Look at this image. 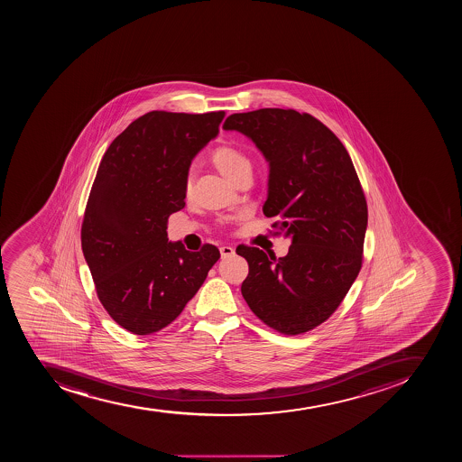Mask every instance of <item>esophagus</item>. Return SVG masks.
Listing matches in <instances>:
<instances>
[{
    "label": "esophagus",
    "instance_id": "34e87169",
    "mask_svg": "<svg viewBox=\"0 0 462 462\" xmlns=\"http://www.w3.org/2000/svg\"><path fill=\"white\" fill-rule=\"evenodd\" d=\"M220 254L221 258L233 257V255H235V249H233L232 246L229 245H223L220 246Z\"/></svg>",
    "mask_w": 462,
    "mask_h": 462
}]
</instances>
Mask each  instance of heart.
<instances>
[{
	"instance_id": "1",
	"label": "heart",
	"mask_w": 462,
	"mask_h": 462,
	"mask_svg": "<svg viewBox=\"0 0 462 462\" xmlns=\"http://www.w3.org/2000/svg\"><path fill=\"white\" fill-rule=\"evenodd\" d=\"M209 161L233 184L249 179L253 174L251 160L241 149L232 144H221L216 147L209 155ZM190 192H192V180L189 179L186 183V193L190 195Z\"/></svg>"
}]
</instances>
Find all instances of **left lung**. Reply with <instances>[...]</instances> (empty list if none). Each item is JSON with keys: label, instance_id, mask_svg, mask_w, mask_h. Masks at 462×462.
<instances>
[{"label": "left lung", "instance_id": "8db88e82", "mask_svg": "<svg viewBox=\"0 0 462 462\" xmlns=\"http://www.w3.org/2000/svg\"><path fill=\"white\" fill-rule=\"evenodd\" d=\"M223 128L253 140L269 162L265 217L290 237L285 257L239 245L249 273L242 295L254 315L285 335L310 331L337 310L359 274L367 207L346 147L327 125L294 109L233 114Z\"/></svg>", "mask_w": 462, "mask_h": 462}]
</instances>
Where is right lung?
<instances>
[{
	"mask_svg": "<svg viewBox=\"0 0 462 462\" xmlns=\"http://www.w3.org/2000/svg\"><path fill=\"white\" fill-rule=\"evenodd\" d=\"M225 112L152 111L103 155L87 202L81 245L97 297L131 334L151 335L183 311L220 258L205 244L170 242L168 217L184 208L189 168L218 134Z\"/></svg>",
	"mask_w": 462,
	"mask_h": 462,
	"instance_id": "obj_1",
	"label": "right lung"
}]
</instances>
